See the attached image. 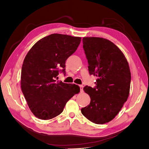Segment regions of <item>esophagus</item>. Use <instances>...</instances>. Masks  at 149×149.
I'll list each match as a JSON object with an SVG mask.
<instances>
[{"instance_id":"esophagus-1","label":"esophagus","mask_w":149,"mask_h":149,"mask_svg":"<svg viewBox=\"0 0 149 149\" xmlns=\"http://www.w3.org/2000/svg\"><path fill=\"white\" fill-rule=\"evenodd\" d=\"M79 88H80V92L82 93L83 91V86L82 85H79Z\"/></svg>"}]
</instances>
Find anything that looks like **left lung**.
Here are the masks:
<instances>
[{"label": "left lung", "instance_id": "8db88e82", "mask_svg": "<svg viewBox=\"0 0 149 149\" xmlns=\"http://www.w3.org/2000/svg\"><path fill=\"white\" fill-rule=\"evenodd\" d=\"M83 49L90 75L96 76L95 87L83 90L91 98L81 109L88 120L102 124L119 113L129 94L131 74L128 62L120 49L109 40L100 37H84Z\"/></svg>", "mask_w": 149, "mask_h": 149}]
</instances>
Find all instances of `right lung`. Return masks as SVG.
Masks as SVG:
<instances>
[{
    "label": "right lung",
    "instance_id": "right-lung-1",
    "mask_svg": "<svg viewBox=\"0 0 149 149\" xmlns=\"http://www.w3.org/2000/svg\"><path fill=\"white\" fill-rule=\"evenodd\" d=\"M80 37L54 33L40 40L26 55L21 72V88L32 113L42 120L60 114L66 102L79 92L76 84L56 81L65 74V62L77 49Z\"/></svg>",
    "mask_w": 149,
    "mask_h": 149
}]
</instances>
